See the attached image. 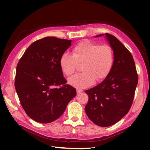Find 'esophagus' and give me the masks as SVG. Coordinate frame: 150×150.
<instances>
[{
    "label": "esophagus",
    "mask_w": 150,
    "mask_h": 150,
    "mask_svg": "<svg viewBox=\"0 0 150 150\" xmlns=\"http://www.w3.org/2000/svg\"><path fill=\"white\" fill-rule=\"evenodd\" d=\"M76 92H77V93H81L83 92V90L80 89L79 88H77L76 89Z\"/></svg>",
    "instance_id": "esophagus-1"
}]
</instances>
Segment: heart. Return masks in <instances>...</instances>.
Here are the masks:
<instances>
[{
	"instance_id": "heart-1",
	"label": "heart",
	"mask_w": 150,
	"mask_h": 150,
	"mask_svg": "<svg viewBox=\"0 0 150 150\" xmlns=\"http://www.w3.org/2000/svg\"><path fill=\"white\" fill-rule=\"evenodd\" d=\"M72 54H62L59 60L61 69L70 76L82 64L80 72L69 79V83L77 88L83 89L91 85L94 80L101 81L110 74L114 64V51L110 45L83 40L72 49Z\"/></svg>"
}]
</instances>
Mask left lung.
Instances as JSON below:
<instances>
[{
  "mask_svg": "<svg viewBox=\"0 0 150 150\" xmlns=\"http://www.w3.org/2000/svg\"><path fill=\"white\" fill-rule=\"evenodd\" d=\"M105 35L114 51V64L102 83L85 91L89 97L85 106L86 115L94 124L102 127L116 123L128 112L138 81L131 52L114 35Z\"/></svg>",
  "mask_w": 150,
  "mask_h": 150,
  "instance_id": "left-lung-1",
  "label": "left lung"
}]
</instances>
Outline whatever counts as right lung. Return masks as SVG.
Here are the masks:
<instances>
[{
    "label": "right lung",
    "instance_id": "right-lung-1",
    "mask_svg": "<svg viewBox=\"0 0 150 150\" xmlns=\"http://www.w3.org/2000/svg\"><path fill=\"white\" fill-rule=\"evenodd\" d=\"M71 40L46 37L31 44L18 62L15 88L31 119L49 123L59 118L76 94L67 84L59 60Z\"/></svg>",
    "mask_w": 150,
    "mask_h": 150
}]
</instances>
